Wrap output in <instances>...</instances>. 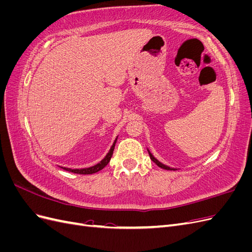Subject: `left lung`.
Masks as SVG:
<instances>
[{
    "mask_svg": "<svg viewBox=\"0 0 252 252\" xmlns=\"http://www.w3.org/2000/svg\"><path fill=\"white\" fill-rule=\"evenodd\" d=\"M148 154H149V157H150V158H151V161L154 162V163H156V165H158V167H161V168H163V169H167V170H172L171 168H169V167H167V166H165V165H163L162 163H159L158 159H156L154 157H152V155L150 154V152L148 151Z\"/></svg>",
    "mask_w": 252,
    "mask_h": 252,
    "instance_id": "obj_1",
    "label": "left lung"
}]
</instances>
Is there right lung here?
Instances as JSON below:
<instances>
[{"label":"right lung","mask_w":252,"mask_h":252,"mask_svg":"<svg viewBox=\"0 0 252 252\" xmlns=\"http://www.w3.org/2000/svg\"><path fill=\"white\" fill-rule=\"evenodd\" d=\"M116 142H117V140L114 141V143H113V145L111 146V148H110L109 152L107 154V156H106L100 163L93 166V167H89V168H83V169H70V168H65V167H62V168L64 170L70 171V172H73V173H79V174H91V173H95L97 171H100L101 169L104 168L106 165L109 163L110 158L112 157V154H113V149H114V145H116Z\"/></svg>","instance_id":"1"}]
</instances>
